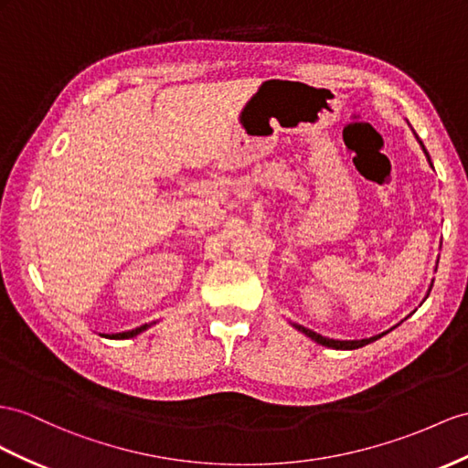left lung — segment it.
I'll return each instance as SVG.
<instances>
[{"mask_svg": "<svg viewBox=\"0 0 468 468\" xmlns=\"http://www.w3.org/2000/svg\"><path fill=\"white\" fill-rule=\"evenodd\" d=\"M417 136V134H415ZM419 140V138H417ZM419 144H421V148H423V152H425V155H427V160H429V164H431V158H429V152L425 150V146H423V142L419 140ZM433 165V164H431ZM431 292V291H429ZM298 330L301 332H304L308 338H313L314 342H318V344H322V346H328V348H336V350H356V348H362V346H366V344H369V342H374V340H378V338H381L383 334H379V336H374V338H369V340H352V342H348V340H330V338H324V336H320V334H316V332H313V330H308V328H304V326H298V324H294Z\"/></svg>", "mask_w": 468, "mask_h": 468, "instance_id": "obj_1", "label": "left lung"}]
</instances>
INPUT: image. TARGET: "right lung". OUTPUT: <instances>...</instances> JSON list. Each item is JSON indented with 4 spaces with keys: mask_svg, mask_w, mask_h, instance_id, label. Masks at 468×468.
<instances>
[{
    "mask_svg": "<svg viewBox=\"0 0 468 468\" xmlns=\"http://www.w3.org/2000/svg\"><path fill=\"white\" fill-rule=\"evenodd\" d=\"M150 324H144V326H140V328H136V330H130V332H120V334H112V336H109V338H112V340H122V338H132V336H136V334H140V332H144L146 330Z\"/></svg>",
    "mask_w": 468,
    "mask_h": 468,
    "instance_id": "add662e5",
    "label": "right lung"
}]
</instances>
